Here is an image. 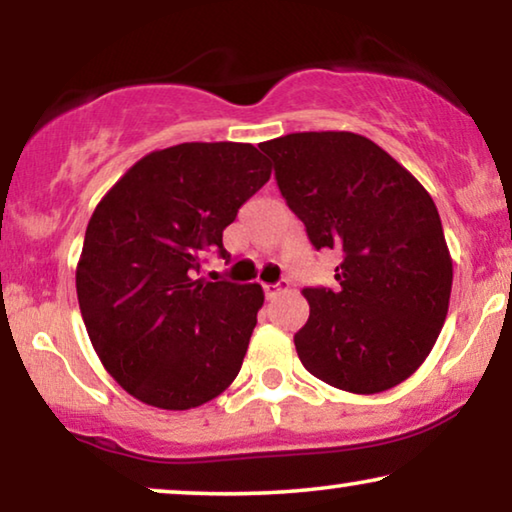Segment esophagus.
<instances>
[{
    "instance_id": "1",
    "label": "esophagus",
    "mask_w": 512,
    "mask_h": 512,
    "mask_svg": "<svg viewBox=\"0 0 512 512\" xmlns=\"http://www.w3.org/2000/svg\"><path fill=\"white\" fill-rule=\"evenodd\" d=\"M286 289H289V282H286V279H282V282H277V284H263L265 298H268V300H272L277 296V293H282Z\"/></svg>"
}]
</instances>
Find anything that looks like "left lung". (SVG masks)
<instances>
[{"instance_id": "8db88e82", "label": "left lung", "mask_w": 512, "mask_h": 512, "mask_svg": "<svg viewBox=\"0 0 512 512\" xmlns=\"http://www.w3.org/2000/svg\"><path fill=\"white\" fill-rule=\"evenodd\" d=\"M277 186L314 249H340L335 289H305L310 319L293 335L303 366L352 394H380L436 345L452 258L426 188L354 132H293L265 142Z\"/></svg>"}]
</instances>
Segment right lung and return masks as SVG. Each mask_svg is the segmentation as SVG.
<instances>
[{
  "instance_id": "1",
  "label": "right lung",
  "mask_w": 512,
  "mask_h": 512,
  "mask_svg": "<svg viewBox=\"0 0 512 512\" xmlns=\"http://www.w3.org/2000/svg\"><path fill=\"white\" fill-rule=\"evenodd\" d=\"M254 144L186 142L137 160L90 216L76 265L88 338L107 373L137 401L191 410L240 373L258 284L207 282L209 251L270 179Z\"/></svg>"
}]
</instances>
